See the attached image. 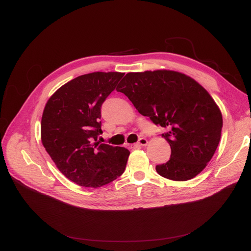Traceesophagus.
I'll list each match as a JSON object with an SVG mask.
<instances>
[{
    "label": "esophagus",
    "mask_w": 251,
    "mask_h": 251,
    "mask_svg": "<svg viewBox=\"0 0 251 251\" xmlns=\"http://www.w3.org/2000/svg\"><path fill=\"white\" fill-rule=\"evenodd\" d=\"M147 144H148V140H147V138L141 137V138H139L138 142L135 144V146H131V148H134V147H136V146H138V147H146Z\"/></svg>",
    "instance_id": "34e87169"
}]
</instances>
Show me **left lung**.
I'll list each match as a JSON object with an SVG mask.
<instances>
[{
	"label": "left lung",
	"instance_id": "1",
	"mask_svg": "<svg viewBox=\"0 0 251 251\" xmlns=\"http://www.w3.org/2000/svg\"><path fill=\"white\" fill-rule=\"evenodd\" d=\"M117 91L143 116L169 131L162 134L171 157L156 172L174 181H187L206 167L219 146L222 113L208 92L191 77L176 71L130 72Z\"/></svg>",
	"mask_w": 251,
	"mask_h": 251
}]
</instances>
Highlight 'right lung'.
<instances>
[{
    "mask_svg": "<svg viewBox=\"0 0 251 251\" xmlns=\"http://www.w3.org/2000/svg\"><path fill=\"white\" fill-rule=\"evenodd\" d=\"M124 76L94 72L61 86L42 117V142L60 172L83 187L98 188L120 177L130 151L97 142L102 133L100 108Z\"/></svg>",
    "mask_w": 251,
    "mask_h": 251,
    "instance_id": "obj_1",
    "label": "right lung"
}]
</instances>
